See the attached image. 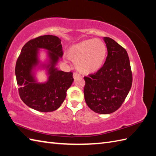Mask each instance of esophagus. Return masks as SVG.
<instances>
[{"label": "esophagus", "instance_id": "obj_1", "mask_svg": "<svg viewBox=\"0 0 156 156\" xmlns=\"http://www.w3.org/2000/svg\"><path fill=\"white\" fill-rule=\"evenodd\" d=\"M80 74H78V73H74V74H73V78H74V79H77V78H80Z\"/></svg>", "mask_w": 156, "mask_h": 156}]
</instances>
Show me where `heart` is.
Segmentation results:
<instances>
[{"mask_svg": "<svg viewBox=\"0 0 156 156\" xmlns=\"http://www.w3.org/2000/svg\"><path fill=\"white\" fill-rule=\"evenodd\" d=\"M106 44L99 38L84 40L72 45L67 56L73 62L77 70L84 74H91L98 71L106 57Z\"/></svg>", "mask_w": 156, "mask_h": 156, "instance_id": "b5f03b06", "label": "heart"}]
</instances>
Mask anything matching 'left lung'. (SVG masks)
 <instances>
[{"label":"left lung","mask_w":156,"mask_h":156,"mask_svg":"<svg viewBox=\"0 0 156 156\" xmlns=\"http://www.w3.org/2000/svg\"><path fill=\"white\" fill-rule=\"evenodd\" d=\"M108 56L96 73L84 77V98L88 106L101 114L116 111L131 89L132 74L126 50L109 37H104Z\"/></svg>","instance_id":"8db88e82"}]
</instances>
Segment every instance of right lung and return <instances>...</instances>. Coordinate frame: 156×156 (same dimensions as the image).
Masks as SVG:
<instances>
[{
	"mask_svg": "<svg viewBox=\"0 0 156 156\" xmlns=\"http://www.w3.org/2000/svg\"><path fill=\"white\" fill-rule=\"evenodd\" d=\"M47 50L44 63L39 60V49ZM61 40L53 35H44L30 40L23 47L15 67L19 92L23 102L42 112L57 110L66 96L67 90L74 82L72 72H65L56 67L62 57ZM45 70L47 80L38 83L35 72Z\"/></svg>",
	"mask_w": 156,
	"mask_h": 156,
	"instance_id": "1",
	"label": "right lung"
}]
</instances>
